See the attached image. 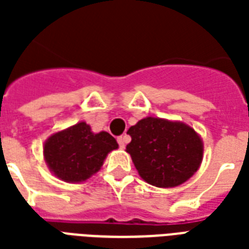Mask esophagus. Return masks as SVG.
<instances>
[{
  "label": "esophagus",
  "instance_id": "34e87169",
  "mask_svg": "<svg viewBox=\"0 0 249 249\" xmlns=\"http://www.w3.org/2000/svg\"><path fill=\"white\" fill-rule=\"evenodd\" d=\"M117 142H119V146H120V148H125V144H126V142H128V138L125 136H121L117 138Z\"/></svg>",
  "mask_w": 249,
  "mask_h": 249
}]
</instances>
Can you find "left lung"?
<instances>
[{"label": "left lung", "instance_id": "left-lung-1", "mask_svg": "<svg viewBox=\"0 0 249 249\" xmlns=\"http://www.w3.org/2000/svg\"><path fill=\"white\" fill-rule=\"evenodd\" d=\"M126 144L141 178L161 189L185 183L200 168L204 143L200 134L183 121L143 117L128 130Z\"/></svg>", "mask_w": 249, "mask_h": 249}]
</instances>
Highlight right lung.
<instances>
[{
	"instance_id": "obj_1",
	"label": "right lung",
	"mask_w": 249,
	"mask_h": 249,
	"mask_svg": "<svg viewBox=\"0 0 249 249\" xmlns=\"http://www.w3.org/2000/svg\"><path fill=\"white\" fill-rule=\"evenodd\" d=\"M119 144L109 133H94L80 121L53 133L44 143V159L49 170L60 181L80 183L99 172L109 152Z\"/></svg>"
}]
</instances>
